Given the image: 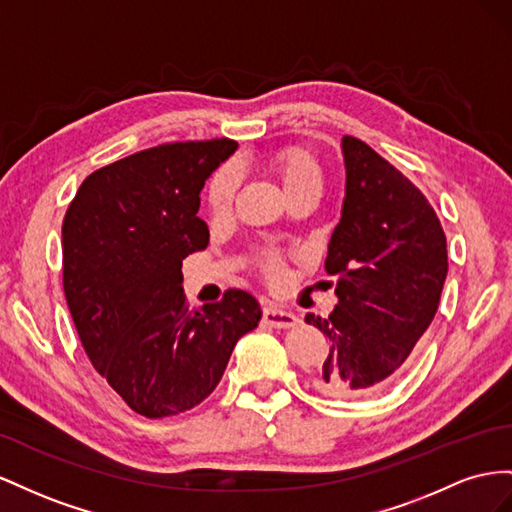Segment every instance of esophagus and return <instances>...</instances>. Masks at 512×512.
<instances>
[{"label": "esophagus", "mask_w": 512, "mask_h": 512, "mask_svg": "<svg viewBox=\"0 0 512 512\" xmlns=\"http://www.w3.org/2000/svg\"><path fill=\"white\" fill-rule=\"evenodd\" d=\"M264 321L272 328H294V326H298L300 319L294 313L283 311L274 304H268L264 309Z\"/></svg>", "instance_id": "obj_1"}]
</instances>
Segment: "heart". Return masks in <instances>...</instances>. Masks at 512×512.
I'll return each instance as SVG.
<instances>
[{
	"label": "heart",
	"instance_id": "b5f03b06",
	"mask_svg": "<svg viewBox=\"0 0 512 512\" xmlns=\"http://www.w3.org/2000/svg\"><path fill=\"white\" fill-rule=\"evenodd\" d=\"M274 169L285 186L291 199L306 193H321L324 188V165L315 152L302 145H289L274 156ZM242 175L236 163H225L218 167L208 184V206L214 214H227L236 201ZM264 270L272 279L283 274L281 257L276 253H266Z\"/></svg>",
	"mask_w": 512,
	"mask_h": 512
}]
</instances>
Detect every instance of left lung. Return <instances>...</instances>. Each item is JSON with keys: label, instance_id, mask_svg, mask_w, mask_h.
I'll return each mask as SVG.
<instances>
[{"label": "left lung", "instance_id": "left-lung-1", "mask_svg": "<svg viewBox=\"0 0 512 512\" xmlns=\"http://www.w3.org/2000/svg\"><path fill=\"white\" fill-rule=\"evenodd\" d=\"M343 156V212L324 266L339 304L304 321L330 345L311 373L315 390L360 399L412 362L440 304L448 253L440 218L397 167L356 137H343Z\"/></svg>", "mask_w": 512, "mask_h": 512}]
</instances>
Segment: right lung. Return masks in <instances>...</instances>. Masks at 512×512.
I'll return each mask as SVG.
<instances>
[{"label": "right lung", "instance_id": "obj_1", "mask_svg": "<svg viewBox=\"0 0 512 512\" xmlns=\"http://www.w3.org/2000/svg\"><path fill=\"white\" fill-rule=\"evenodd\" d=\"M233 139L175 141L87 175L64 216V294L94 369L145 418L193 410L261 309L242 289L191 311L182 259L210 242L197 216Z\"/></svg>", "mask_w": 512, "mask_h": 512}]
</instances>
